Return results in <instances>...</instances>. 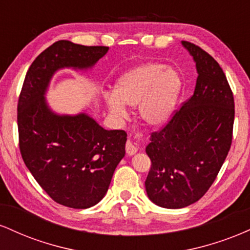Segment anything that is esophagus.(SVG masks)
Here are the masks:
<instances>
[{"label": "esophagus", "instance_id": "esophagus-1", "mask_svg": "<svg viewBox=\"0 0 250 250\" xmlns=\"http://www.w3.org/2000/svg\"><path fill=\"white\" fill-rule=\"evenodd\" d=\"M137 151V147L135 143H133L131 140H128L127 143H125V153L127 155H134Z\"/></svg>", "mask_w": 250, "mask_h": 250}]
</instances>
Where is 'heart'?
<instances>
[{
	"instance_id": "b5f03b06",
	"label": "heart",
	"mask_w": 250,
	"mask_h": 250,
	"mask_svg": "<svg viewBox=\"0 0 250 250\" xmlns=\"http://www.w3.org/2000/svg\"><path fill=\"white\" fill-rule=\"evenodd\" d=\"M182 80L161 62H146L130 68L117 79L114 94L105 95L113 115L125 116V105H136L146 125L160 127L170 119L179 100Z\"/></svg>"
}]
</instances>
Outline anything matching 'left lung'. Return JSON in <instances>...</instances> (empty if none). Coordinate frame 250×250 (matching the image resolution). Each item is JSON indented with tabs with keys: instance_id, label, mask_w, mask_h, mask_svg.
<instances>
[{
	"instance_id": "8db88e82",
	"label": "left lung",
	"mask_w": 250,
	"mask_h": 250,
	"mask_svg": "<svg viewBox=\"0 0 250 250\" xmlns=\"http://www.w3.org/2000/svg\"><path fill=\"white\" fill-rule=\"evenodd\" d=\"M196 63L193 96L150 136L146 153L151 167L146 190L168 209L199 201L216 179L231 146L234 96L220 64L194 43L182 41Z\"/></svg>"
}]
</instances>
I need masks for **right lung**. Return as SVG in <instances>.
Here are the masks:
<instances>
[{
    "label": "right lung",
    "mask_w": 250,
    "mask_h": 250,
    "mask_svg": "<svg viewBox=\"0 0 250 250\" xmlns=\"http://www.w3.org/2000/svg\"><path fill=\"white\" fill-rule=\"evenodd\" d=\"M109 48L61 40L27 71L17 104L20 151L34 179L55 202L85 209L99 203L125 154L127 133L105 130L88 114L59 115L44 94L57 70H85Z\"/></svg>",
    "instance_id": "add662e5"
}]
</instances>
